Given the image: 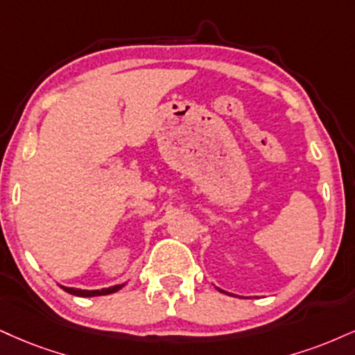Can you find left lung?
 <instances>
[{
	"label": "left lung",
	"mask_w": 355,
	"mask_h": 355,
	"mask_svg": "<svg viewBox=\"0 0 355 355\" xmlns=\"http://www.w3.org/2000/svg\"><path fill=\"white\" fill-rule=\"evenodd\" d=\"M216 289H218L220 293H223V294H228V293H226V291H223V289H220V288H216Z\"/></svg>",
	"instance_id": "obj_1"
}]
</instances>
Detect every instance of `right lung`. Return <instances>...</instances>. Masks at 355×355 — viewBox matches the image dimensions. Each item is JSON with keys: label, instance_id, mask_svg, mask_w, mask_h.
Returning <instances> with one entry per match:
<instances>
[{"label": "right lung", "instance_id": "obj_1", "mask_svg": "<svg viewBox=\"0 0 355 355\" xmlns=\"http://www.w3.org/2000/svg\"><path fill=\"white\" fill-rule=\"evenodd\" d=\"M125 284H127V281H125V283H122V284H115V286H110V288H102V289L67 288V286H62V284H59V288L64 289V291H66V293L72 294V296H79V297H96V296H107V294L117 293L119 289H122Z\"/></svg>", "mask_w": 355, "mask_h": 355}]
</instances>
